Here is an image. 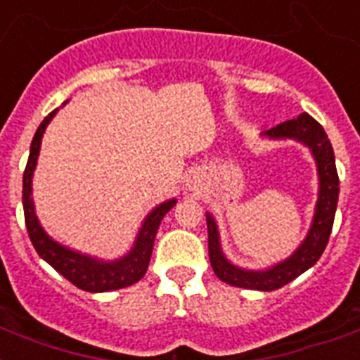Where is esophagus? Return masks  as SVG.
Returning a JSON list of instances; mask_svg holds the SVG:
<instances>
[{"instance_id": "34e87169", "label": "esophagus", "mask_w": 360, "mask_h": 360, "mask_svg": "<svg viewBox=\"0 0 360 360\" xmlns=\"http://www.w3.org/2000/svg\"><path fill=\"white\" fill-rule=\"evenodd\" d=\"M191 183H194V185H196V183H198V177H196V175H192V177H191Z\"/></svg>"}]
</instances>
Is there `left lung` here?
I'll return each instance as SVG.
<instances>
[{"label":"left lung","instance_id":"left-lung-1","mask_svg":"<svg viewBox=\"0 0 360 360\" xmlns=\"http://www.w3.org/2000/svg\"><path fill=\"white\" fill-rule=\"evenodd\" d=\"M271 138H295V140L307 143L312 149V155L318 162L319 174V198L316 205V214H314L312 228L308 231V237L304 239L297 252L285 262L274 265L269 271H243V269L231 265L220 250L219 230L211 214L207 217V236H209V259L214 274L222 282L237 288H246V290L273 291L278 290L299 274H302L307 269H310L318 262L323 254L325 246L329 243L333 222H335L336 203H338V192H340V179L336 172L335 151L330 146L329 138L325 134L323 127L314 120L312 115L301 114L288 120L284 123L276 124L271 130L265 132Z\"/></svg>","mask_w":360,"mask_h":360}]
</instances>
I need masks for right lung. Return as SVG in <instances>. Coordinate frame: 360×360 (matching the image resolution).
Masks as SVG:
<instances>
[{"instance_id": "right-lung-1", "label": "right lung", "mask_w": 360, "mask_h": 360, "mask_svg": "<svg viewBox=\"0 0 360 360\" xmlns=\"http://www.w3.org/2000/svg\"><path fill=\"white\" fill-rule=\"evenodd\" d=\"M58 110H53L44 117L39 129H37L33 141H31L30 158L25 164L24 169V186H22V203H24V219L25 228L30 233V239L35 246L37 254L52 265L59 274H63L65 278L72 282L76 288H80L84 291H112L120 290V288H127V285L134 284L146 274L149 259H151L153 243H155V236H157L160 220L164 219V214L168 213L169 209L175 205V200L158 205L149 217L146 219L143 226H141L140 236L136 239L134 248L127 254L124 257L117 259V262H98L93 257L82 256L78 252H72L65 246L58 245L56 240L44 233V230L39 224V220L33 211V200H31V175L35 169L37 157H39V149H41L42 132L46 129V124L50 123Z\"/></svg>"}]
</instances>
